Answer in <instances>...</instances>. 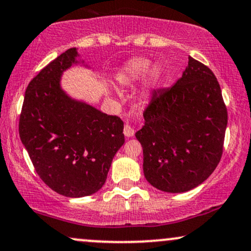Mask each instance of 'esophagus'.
Instances as JSON below:
<instances>
[{
  "label": "esophagus",
  "instance_id": "1",
  "mask_svg": "<svg viewBox=\"0 0 251 251\" xmlns=\"http://www.w3.org/2000/svg\"><path fill=\"white\" fill-rule=\"evenodd\" d=\"M124 134H125V137L126 138H131V137H133V134H134V129L131 127V126L129 125H125L124 126Z\"/></svg>",
  "mask_w": 251,
  "mask_h": 251
}]
</instances>
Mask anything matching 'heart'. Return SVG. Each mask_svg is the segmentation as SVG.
I'll use <instances>...</instances> for the list:
<instances>
[{
  "label": "heart",
  "instance_id": "obj_1",
  "mask_svg": "<svg viewBox=\"0 0 251 251\" xmlns=\"http://www.w3.org/2000/svg\"><path fill=\"white\" fill-rule=\"evenodd\" d=\"M151 60L146 57H133L128 60L118 71L116 76L118 85L129 87L146 76L143 85L142 99L148 101L159 87L163 79V68L159 65H153L151 67Z\"/></svg>",
  "mask_w": 251,
  "mask_h": 251
}]
</instances>
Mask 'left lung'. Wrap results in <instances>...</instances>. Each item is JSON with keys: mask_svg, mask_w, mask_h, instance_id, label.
<instances>
[{"mask_svg": "<svg viewBox=\"0 0 251 251\" xmlns=\"http://www.w3.org/2000/svg\"><path fill=\"white\" fill-rule=\"evenodd\" d=\"M144 119L135 138L152 186L180 194L208 179L221 160L227 125L220 83L210 68L189 56L175 85L154 92Z\"/></svg>", "mask_w": 251, "mask_h": 251, "instance_id": "left-lung-1", "label": "left lung"}]
</instances>
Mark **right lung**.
Instances as JSON below:
<instances>
[{
	"label": "right lung",
	"instance_id": "1",
	"mask_svg": "<svg viewBox=\"0 0 251 251\" xmlns=\"http://www.w3.org/2000/svg\"><path fill=\"white\" fill-rule=\"evenodd\" d=\"M91 68L70 48L48 63L25 89L20 116L21 142L40 178L66 197L96 194L105 184L114 155L125 143L124 123L61 86L63 72Z\"/></svg>",
	"mask_w": 251,
	"mask_h": 251
}]
</instances>
